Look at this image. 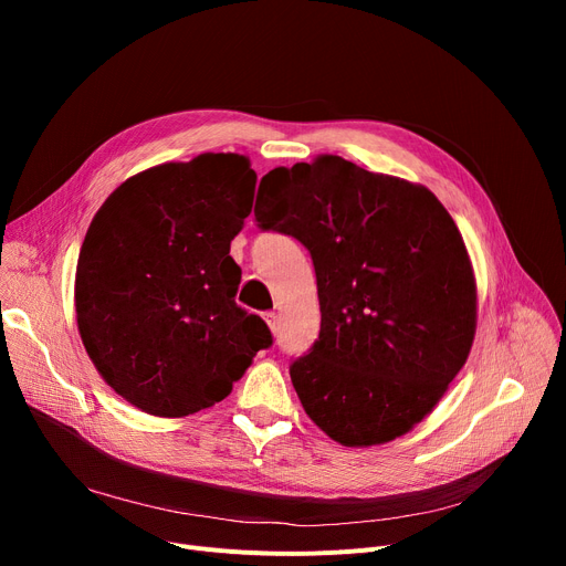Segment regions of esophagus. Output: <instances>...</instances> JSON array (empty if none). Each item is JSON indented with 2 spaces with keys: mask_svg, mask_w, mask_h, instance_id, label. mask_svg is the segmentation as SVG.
I'll return each instance as SVG.
<instances>
[{
  "mask_svg": "<svg viewBox=\"0 0 566 566\" xmlns=\"http://www.w3.org/2000/svg\"><path fill=\"white\" fill-rule=\"evenodd\" d=\"M263 321L268 323V328H271V333L275 335L277 333V325H280V316L275 312H265L263 314Z\"/></svg>",
  "mask_w": 566,
  "mask_h": 566,
  "instance_id": "1",
  "label": "esophagus"
}]
</instances>
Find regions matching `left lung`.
Wrapping results in <instances>:
<instances>
[{
  "label": "left lung",
  "mask_w": 566,
  "mask_h": 566,
  "mask_svg": "<svg viewBox=\"0 0 566 566\" xmlns=\"http://www.w3.org/2000/svg\"><path fill=\"white\" fill-rule=\"evenodd\" d=\"M259 199L261 227L298 238L314 261L321 333L291 365L310 420L344 448L408 433L478 331V282L448 208L420 184L328 154L268 171Z\"/></svg>",
  "instance_id": "obj_1"
}]
</instances>
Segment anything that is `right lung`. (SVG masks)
Listing matches in <instances>:
<instances>
[{"mask_svg":"<svg viewBox=\"0 0 566 566\" xmlns=\"http://www.w3.org/2000/svg\"><path fill=\"white\" fill-rule=\"evenodd\" d=\"M256 174L238 154L144 169L86 229L75 271L77 331L109 388L156 418L222 401L259 348L261 316L235 305L229 256L252 211Z\"/></svg>","mask_w":566,"mask_h":566,"instance_id":"obj_1","label":"right lung"}]
</instances>
